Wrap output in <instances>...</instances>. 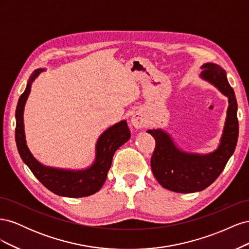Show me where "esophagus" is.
I'll list each match as a JSON object with an SVG mask.
<instances>
[{
    "label": "esophagus",
    "instance_id": "obj_1",
    "mask_svg": "<svg viewBox=\"0 0 249 249\" xmlns=\"http://www.w3.org/2000/svg\"><path fill=\"white\" fill-rule=\"evenodd\" d=\"M131 123L135 127H136V129H141V127L144 126V119H143L142 116L138 114V113H136V114H134L132 116Z\"/></svg>",
    "mask_w": 249,
    "mask_h": 249
}]
</instances>
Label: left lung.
<instances>
[{
  "label": "left lung",
  "instance_id": "8db88e82",
  "mask_svg": "<svg viewBox=\"0 0 249 249\" xmlns=\"http://www.w3.org/2000/svg\"><path fill=\"white\" fill-rule=\"evenodd\" d=\"M200 78L208 81L229 97V108L220 144L208 155L189 154L180 150L163 130H148L156 140L150 167L158 182L165 189L178 193H191L206 189L220 176L235 152L239 135L237 100L230 85L227 72L219 65L206 63Z\"/></svg>",
  "mask_w": 249,
  "mask_h": 249
}]
</instances>
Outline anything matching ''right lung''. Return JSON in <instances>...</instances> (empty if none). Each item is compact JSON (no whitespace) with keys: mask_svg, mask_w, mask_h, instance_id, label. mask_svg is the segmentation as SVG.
<instances>
[{"mask_svg":"<svg viewBox=\"0 0 249 249\" xmlns=\"http://www.w3.org/2000/svg\"><path fill=\"white\" fill-rule=\"evenodd\" d=\"M44 70H36L27 83L26 90L19 97L17 111L16 141L21 160L32 171L36 178L50 191L65 197H85L99 191L107 178L112 159L116 149L131 137L125 120L112 125L97 140L95 160L91 166L84 170H69L44 166L37 161L27 146L24 130V108L31 91L32 82Z\"/></svg>","mask_w":249,"mask_h":249,"instance_id":"right-lung-1","label":"right lung"}]
</instances>
